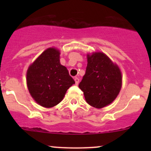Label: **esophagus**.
<instances>
[{"label": "esophagus", "mask_w": 151, "mask_h": 151, "mask_svg": "<svg viewBox=\"0 0 151 151\" xmlns=\"http://www.w3.org/2000/svg\"><path fill=\"white\" fill-rule=\"evenodd\" d=\"M74 81H75L76 85H78L79 84V82H80V80H79L78 77H74Z\"/></svg>", "instance_id": "34e87169"}]
</instances>
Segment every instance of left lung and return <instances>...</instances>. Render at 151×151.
I'll list each match as a JSON object with an SVG mask.
<instances>
[{
    "mask_svg": "<svg viewBox=\"0 0 151 151\" xmlns=\"http://www.w3.org/2000/svg\"><path fill=\"white\" fill-rule=\"evenodd\" d=\"M122 85L118 66L102 52L88 55V64L79 88L91 106L102 108L111 104L119 93Z\"/></svg>",
    "mask_w": 151,
    "mask_h": 151,
    "instance_id": "left-lung-1",
    "label": "left lung"
}]
</instances>
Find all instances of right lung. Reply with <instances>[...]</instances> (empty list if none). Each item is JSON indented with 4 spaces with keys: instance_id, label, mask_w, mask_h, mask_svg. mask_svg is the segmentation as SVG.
Here are the masks:
<instances>
[{
    "instance_id": "1",
    "label": "right lung",
    "mask_w": 151,
    "mask_h": 151,
    "mask_svg": "<svg viewBox=\"0 0 151 151\" xmlns=\"http://www.w3.org/2000/svg\"><path fill=\"white\" fill-rule=\"evenodd\" d=\"M74 83L68 69L60 64V52L55 48L45 50L27 71L29 92L38 104L45 107L59 104Z\"/></svg>"
}]
</instances>
